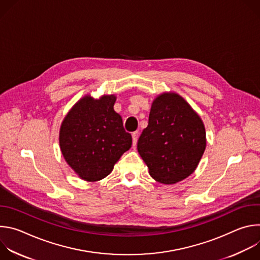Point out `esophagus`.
<instances>
[{
    "mask_svg": "<svg viewBox=\"0 0 260 260\" xmlns=\"http://www.w3.org/2000/svg\"><path fill=\"white\" fill-rule=\"evenodd\" d=\"M132 137H133V145L134 147L137 145V141H138V138H139V132L136 131L132 134Z\"/></svg>",
    "mask_w": 260,
    "mask_h": 260,
    "instance_id": "1",
    "label": "esophagus"
}]
</instances>
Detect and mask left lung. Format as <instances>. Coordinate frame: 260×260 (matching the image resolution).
<instances>
[{"instance_id":"1","label":"left lung","mask_w":260,"mask_h":260,"mask_svg":"<svg viewBox=\"0 0 260 260\" xmlns=\"http://www.w3.org/2000/svg\"><path fill=\"white\" fill-rule=\"evenodd\" d=\"M205 149V126L189 104L177 93L157 96L138 141L150 176L162 184L182 181L194 172Z\"/></svg>"}]
</instances>
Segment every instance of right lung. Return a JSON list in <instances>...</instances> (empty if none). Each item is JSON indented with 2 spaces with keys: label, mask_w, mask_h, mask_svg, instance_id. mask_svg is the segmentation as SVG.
I'll list each match as a JSON object with an SVG mask.
<instances>
[{
  "label": "right lung",
  "mask_w": 260,
  "mask_h": 260,
  "mask_svg": "<svg viewBox=\"0 0 260 260\" xmlns=\"http://www.w3.org/2000/svg\"><path fill=\"white\" fill-rule=\"evenodd\" d=\"M115 101V95L99 100L86 95L72 108L61 123V153L83 180L93 182L108 176L132 147V136L113 109Z\"/></svg>",
  "instance_id": "right-lung-1"
}]
</instances>
